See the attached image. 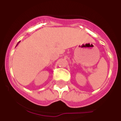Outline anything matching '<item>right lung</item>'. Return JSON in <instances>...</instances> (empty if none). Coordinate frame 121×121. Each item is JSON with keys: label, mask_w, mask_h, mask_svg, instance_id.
<instances>
[{"label": "right lung", "mask_w": 121, "mask_h": 121, "mask_svg": "<svg viewBox=\"0 0 121 121\" xmlns=\"http://www.w3.org/2000/svg\"><path fill=\"white\" fill-rule=\"evenodd\" d=\"M20 42H18V43H17V45H18V44L19 43H20ZM17 46H16V47H17Z\"/></svg>", "instance_id": "obj_1"}]
</instances>
